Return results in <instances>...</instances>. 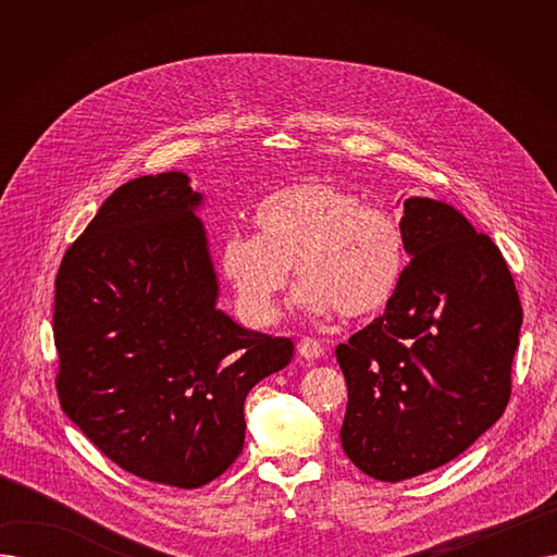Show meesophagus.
Segmentation results:
<instances>
[{"label":"esophagus","instance_id":"1","mask_svg":"<svg viewBox=\"0 0 557 557\" xmlns=\"http://www.w3.org/2000/svg\"><path fill=\"white\" fill-rule=\"evenodd\" d=\"M298 352H300L302 359L313 361V359H318L320 355H323V345H320L315 338L305 336V338H300V343H298Z\"/></svg>","mask_w":557,"mask_h":557}]
</instances>
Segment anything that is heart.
Listing matches in <instances>:
<instances>
[{
    "label": "heart",
    "mask_w": 557,
    "mask_h": 557,
    "mask_svg": "<svg viewBox=\"0 0 557 557\" xmlns=\"http://www.w3.org/2000/svg\"><path fill=\"white\" fill-rule=\"evenodd\" d=\"M255 234L223 242L221 269L242 311L257 325L277 315L296 267L298 302L318 315L363 318L384 309L404 273L399 227L332 183L307 181L263 198Z\"/></svg>",
    "instance_id": "b5f03b06"
}]
</instances>
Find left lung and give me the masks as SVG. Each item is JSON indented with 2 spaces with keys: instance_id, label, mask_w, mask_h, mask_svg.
<instances>
[{
  "instance_id": "obj_1",
  "label": "left lung",
  "mask_w": 557,
  "mask_h": 557,
  "mask_svg": "<svg viewBox=\"0 0 557 557\" xmlns=\"http://www.w3.org/2000/svg\"><path fill=\"white\" fill-rule=\"evenodd\" d=\"M386 311L336 347L345 456L376 481L435 470L502 418L521 305L504 255L451 205L411 196Z\"/></svg>"
}]
</instances>
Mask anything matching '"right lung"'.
I'll return each mask as SVG.
<instances>
[{
  "instance_id": "1",
  "label": "right lung",
  "mask_w": 557,
  "mask_h": 557,
  "mask_svg": "<svg viewBox=\"0 0 557 557\" xmlns=\"http://www.w3.org/2000/svg\"><path fill=\"white\" fill-rule=\"evenodd\" d=\"M189 183L169 171L110 194L65 252L53 302L67 418L122 470L183 490L242 454L248 393L294 357L290 338L219 309Z\"/></svg>"
}]
</instances>
